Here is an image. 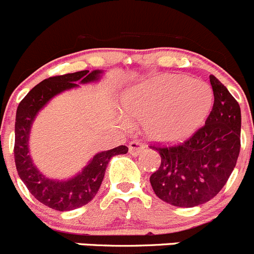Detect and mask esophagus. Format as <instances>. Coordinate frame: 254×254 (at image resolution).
<instances>
[{
    "label": "esophagus",
    "mask_w": 254,
    "mask_h": 254,
    "mask_svg": "<svg viewBox=\"0 0 254 254\" xmlns=\"http://www.w3.org/2000/svg\"><path fill=\"white\" fill-rule=\"evenodd\" d=\"M144 144L140 142H138V140H132V142L129 143V145H128V149H129V153L132 155H134V157H137V155H139L140 153L144 150Z\"/></svg>",
    "instance_id": "esophagus-1"
}]
</instances>
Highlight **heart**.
<instances>
[{"instance_id": "obj_1", "label": "heart", "mask_w": 254, "mask_h": 254, "mask_svg": "<svg viewBox=\"0 0 254 254\" xmlns=\"http://www.w3.org/2000/svg\"><path fill=\"white\" fill-rule=\"evenodd\" d=\"M213 105L212 90L206 82L185 75H164L135 87L126 107L144 121L147 134L162 143H178L204 126Z\"/></svg>"}]
</instances>
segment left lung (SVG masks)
<instances>
[{
  "label": "left lung",
  "mask_w": 254,
  "mask_h": 254,
  "mask_svg": "<svg viewBox=\"0 0 254 254\" xmlns=\"http://www.w3.org/2000/svg\"><path fill=\"white\" fill-rule=\"evenodd\" d=\"M210 82L213 106L204 126L180 144H150L162 158L150 184L160 200L174 206L210 201L225 187L240 154V105L213 75Z\"/></svg>",
  "instance_id": "obj_1"
}]
</instances>
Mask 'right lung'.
I'll return each instance as SVG.
<instances>
[{
	"label": "right lung",
	"mask_w": 254,
	"mask_h": 254,
	"mask_svg": "<svg viewBox=\"0 0 254 254\" xmlns=\"http://www.w3.org/2000/svg\"><path fill=\"white\" fill-rule=\"evenodd\" d=\"M101 72L100 70H94L91 72H89V70H82L43 80L26 95L17 109L13 149L17 172L29 192L50 209L69 211L91 201L101 187L110 159L114 155L126 154L128 152L126 145H120L114 149L97 153L80 174L64 182L45 178L34 167L28 154L29 132L39 110H42L55 95L64 90L79 86L76 82L86 84L96 81Z\"/></svg>",
	"instance_id": "1"
}]
</instances>
